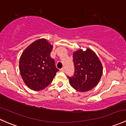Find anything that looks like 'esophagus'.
I'll return each instance as SVG.
<instances>
[{"label": "esophagus", "mask_w": 126, "mask_h": 126, "mask_svg": "<svg viewBox=\"0 0 126 126\" xmlns=\"http://www.w3.org/2000/svg\"><path fill=\"white\" fill-rule=\"evenodd\" d=\"M60 71H62V72H64V68H61V69H60Z\"/></svg>", "instance_id": "34e87169"}]
</instances>
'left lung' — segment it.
<instances>
[{
	"label": "left lung",
	"mask_w": 126,
	"mask_h": 126,
	"mask_svg": "<svg viewBox=\"0 0 126 126\" xmlns=\"http://www.w3.org/2000/svg\"><path fill=\"white\" fill-rule=\"evenodd\" d=\"M74 73L69 77V83L77 91L85 92L96 87L102 74V65L94 52L87 48L73 53Z\"/></svg>",
	"instance_id": "1"
}]
</instances>
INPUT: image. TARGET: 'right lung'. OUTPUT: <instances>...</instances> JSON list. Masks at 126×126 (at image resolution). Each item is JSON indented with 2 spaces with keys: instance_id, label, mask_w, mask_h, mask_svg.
Masks as SVG:
<instances>
[{
  "instance_id": "add662e5",
  "label": "right lung",
  "mask_w": 126,
  "mask_h": 126,
  "mask_svg": "<svg viewBox=\"0 0 126 126\" xmlns=\"http://www.w3.org/2000/svg\"><path fill=\"white\" fill-rule=\"evenodd\" d=\"M52 47L46 39H38L29 45L20 57L21 75L31 90L39 91L47 87L58 71L50 57Z\"/></svg>"
}]
</instances>
